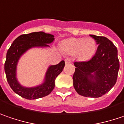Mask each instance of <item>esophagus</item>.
<instances>
[{
    "label": "esophagus",
    "mask_w": 124,
    "mask_h": 124,
    "mask_svg": "<svg viewBox=\"0 0 124 124\" xmlns=\"http://www.w3.org/2000/svg\"><path fill=\"white\" fill-rule=\"evenodd\" d=\"M65 63H67V64H68V63H70L72 62V60L71 59H70V58H67V59H65Z\"/></svg>",
    "instance_id": "esophagus-1"
}]
</instances>
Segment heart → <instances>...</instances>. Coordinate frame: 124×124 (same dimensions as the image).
Masks as SVG:
<instances>
[{
  "label": "heart",
  "instance_id": "heart-1",
  "mask_svg": "<svg viewBox=\"0 0 124 124\" xmlns=\"http://www.w3.org/2000/svg\"><path fill=\"white\" fill-rule=\"evenodd\" d=\"M63 52L69 54H75L81 60L90 59L96 52V43L92 38H70L61 45Z\"/></svg>",
  "mask_w": 124,
  "mask_h": 124
}]
</instances>
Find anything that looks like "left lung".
Returning a JSON list of instances; mask_svg holds the SVG:
<instances>
[{"mask_svg": "<svg viewBox=\"0 0 124 124\" xmlns=\"http://www.w3.org/2000/svg\"><path fill=\"white\" fill-rule=\"evenodd\" d=\"M98 48L86 61H76L72 79L75 89L81 96L98 98L108 93L116 84L119 69L117 49L105 37L90 35Z\"/></svg>", "mask_w": 124, "mask_h": 124, "instance_id": "8db88e82", "label": "left lung"}]
</instances>
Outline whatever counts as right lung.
I'll return each mask as SVG.
<instances>
[{"label": "right lung", "instance_id": "right-lung-1", "mask_svg": "<svg viewBox=\"0 0 124 124\" xmlns=\"http://www.w3.org/2000/svg\"><path fill=\"white\" fill-rule=\"evenodd\" d=\"M53 35L44 32H33L28 34L21 35L16 38L8 50L5 63V72L9 86L16 93L26 99H37L49 95L55 86V79L62 72L65 61L59 64L51 65L47 70L45 82L40 86L33 88L22 86L16 78V68L18 60L23 53L33 46H49L47 44L54 40Z\"/></svg>", "mask_w": 124, "mask_h": 124}]
</instances>
